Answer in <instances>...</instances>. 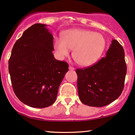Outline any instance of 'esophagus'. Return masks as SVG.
Returning a JSON list of instances; mask_svg holds the SVG:
<instances>
[{
	"instance_id": "1",
	"label": "esophagus",
	"mask_w": 135,
	"mask_h": 135,
	"mask_svg": "<svg viewBox=\"0 0 135 135\" xmlns=\"http://www.w3.org/2000/svg\"><path fill=\"white\" fill-rule=\"evenodd\" d=\"M69 69L70 70H75V69H74V67H72V66H69Z\"/></svg>"
}]
</instances>
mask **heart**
I'll list each match as a JSON object with an SVG mask.
<instances>
[{"instance_id":"obj_1","label":"heart","mask_w":135,"mask_h":135,"mask_svg":"<svg viewBox=\"0 0 135 135\" xmlns=\"http://www.w3.org/2000/svg\"><path fill=\"white\" fill-rule=\"evenodd\" d=\"M105 38L101 33L86 29L66 30L62 38H56L53 47L57 56L65 58L74 49L73 56L81 66H90L100 58L105 48Z\"/></svg>"}]
</instances>
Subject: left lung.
Listing matches in <instances>:
<instances>
[{"mask_svg": "<svg viewBox=\"0 0 135 135\" xmlns=\"http://www.w3.org/2000/svg\"><path fill=\"white\" fill-rule=\"evenodd\" d=\"M111 42L106 56L90 67L76 70L79 97L88 106L107 105L123 90L127 71L124 51L115 39Z\"/></svg>", "mask_w": 135, "mask_h": 135, "instance_id": "obj_1", "label": "left lung"}]
</instances>
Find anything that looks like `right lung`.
I'll list each match as a JSON object with an SVG mask.
<instances>
[{
  "instance_id": "obj_1",
  "label": "right lung",
  "mask_w": 135,
  "mask_h": 135,
  "mask_svg": "<svg viewBox=\"0 0 135 135\" xmlns=\"http://www.w3.org/2000/svg\"><path fill=\"white\" fill-rule=\"evenodd\" d=\"M47 25L36 23L17 40L9 60L14 92L24 104L45 108L55 103L69 65L52 54L53 36Z\"/></svg>"
}]
</instances>
